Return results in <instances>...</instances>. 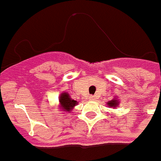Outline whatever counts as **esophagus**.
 <instances>
[{"instance_id":"34e87169","label":"esophagus","mask_w":161,"mask_h":161,"mask_svg":"<svg viewBox=\"0 0 161 161\" xmlns=\"http://www.w3.org/2000/svg\"><path fill=\"white\" fill-rule=\"evenodd\" d=\"M89 99H90V100H95V96H93V95H90V97H89Z\"/></svg>"}]
</instances>
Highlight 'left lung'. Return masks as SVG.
<instances>
[{
  "instance_id": "obj_1",
  "label": "left lung",
  "mask_w": 161,
  "mask_h": 161,
  "mask_svg": "<svg viewBox=\"0 0 161 161\" xmlns=\"http://www.w3.org/2000/svg\"><path fill=\"white\" fill-rule=\"evenodd\" d=\"M119 101L118 100V99H114L110 101L107 102V106H108L109 108H117L119 106Z\"/></svg>"
}]
</instances>
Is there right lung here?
<instances>
[{
    "label": "right lung",
    "mask_w": 161,
    "mask_h": 161,
    "mask_svg": "<svg viewBox=\"0 0 161 161\" xmlns=\"http://www.w3.org/2000/svg\"><path fill=\"white\" fill-rule=\"evenodd\" d=\"M78 104L76 100L71 99L67 92H62L59 96V108L61 111L65 113H70L73 110L74 107Z\"/></svg>",
    "instance_id": "1"
}]
</instances>
